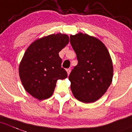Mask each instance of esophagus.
<instances>
[{"instance_id":"1","label":"esophagus","mask_w":132,"mask_h":132,"mask_svg":"<svg viewBox=\"0 0 132 132\" xmlns=\"http://www.w3.org/2000/svg\"><path fill=\"white\" fill-rule=\"evenodd\" d=\"M66 72H67V73H68V76H69V74H70V72H71V69H70V68L66 69Z\"/></svg>"}]
</instances>
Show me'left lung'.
Listing matches in <instances>:
<instances>
[{
  "label": "left lung",
  "instance_id": "1",
  "mask_svg": "<svg viewBox=\"0 0 132 132\" xmlns=\"http://www.w3.org/2000/svg\"><path fill=\"white\" fill-rule=\"evenodd\" d=\"M70 44L78 60L69 76L72 93L84 103L95 102L112 82L113 67L109 51L100 40L87 34L71 35Z\"/></svg>",
  "mask_w": 132,
  "mask_h": 132
}]
</instances>
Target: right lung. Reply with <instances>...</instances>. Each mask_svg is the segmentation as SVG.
<instances>
[{"instance_id":"obj_1","label":"right lung","mask_w":132,"mask_h":132,"mask_svg":"<svg viewBox=\"0 0 132 132\" xmlns=\"http://www.w3.org/2000/svg\"><path fill=\"white\" fill-rule=\"evenodd\" d=\"M68 42L66 34L59 33L36 40L27 49L19 73L24 89L33 97L40 100L50 98L57 80L67 77L59 53Z\"/></svg>"}]
</instances>
